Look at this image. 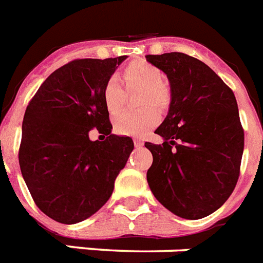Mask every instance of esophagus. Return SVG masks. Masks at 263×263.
<instances>
[{
    "label": "esophagus",
    "instance_id": "esophagus-1",
    "mask_svg": "<svg viewBox=\"0 0 263 263\" xmlns=\"http://www.w3.org/2000/svg\"><path fill=\"white\" fill-rule=\"evenodd\" d=\"M134 144H135L136 147H142L143 144H144V142H143V139L140 138H134Z\"/></svg>",
    "mask_w": 263,
    "mask_h": 263
}]
</instances>
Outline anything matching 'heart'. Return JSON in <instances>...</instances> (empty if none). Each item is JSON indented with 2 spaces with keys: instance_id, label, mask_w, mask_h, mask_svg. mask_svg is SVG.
<instances>
[{
  "instance_id": "1",
  "label": "heart",
  "mask_w": 263,
  "mask_h": 263,
  "mask_svg": "<svg viewBox=\"0 0 263 263\" xmlns=\"http://www.w3.org/2000/svg\"><path fill=\"white\" fill-rule=\"evenodd\" d=\"M123 81L128 90L142 89L140 105L148 106L140 112L120 113L115 119V131L120 135L140 136L159 123V113L155 110L166 109L170 104L172 95L163 81V72L150 62L138 59L129 62L123 70ZM125 90L117 78L110 77L106 81L102 97L108 112L116 115L120 112L125 102ZM155 106V108L153 106Z\"/></svg>"
}]
</instances>
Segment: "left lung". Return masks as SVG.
I'll list each match as a JSON object with an SVG mask.
<instances>
[{"label": "left lung", "instance_id": "1", "mask_svg": "<svg viewBox=\"0 0 263 263\" xmlns=\"http://www.w3.org/2000/svg\"><path fill=\"white\" fill-rule=\"evenodd\" d=\"M167 76L172 102L146 142L153 154L147 172L151 192L162 205L183 219H201L231 196L240 173L245 131L234 91L204 62L182 52L146 55Z\"/></svg>", "mask_w": 263, "mask_h": 263}]
</instances>
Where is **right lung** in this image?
<instances>
[{
	"label": "right lung",
	"mask_w": 263,
	"mask_h": 263,
	"mask_svg": "<svg viewBox=\"0 0 263 263\" xmlns=\"http://www.w3.org/2000/svg\"><path fill=\"white\" fill-rule=\"evenodd\" d=\"M125 55L76 59L37 89L23 120L18 162L37 208L74 224L95 215L112 196L115 180L134 150L128 136L110 134L102 90ZM93 129L107 136L91 142Z\"/></svg>",
	"instance_id": "1"
}]
</instances>
